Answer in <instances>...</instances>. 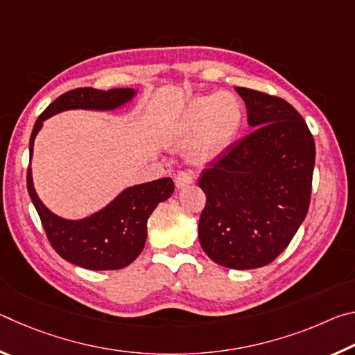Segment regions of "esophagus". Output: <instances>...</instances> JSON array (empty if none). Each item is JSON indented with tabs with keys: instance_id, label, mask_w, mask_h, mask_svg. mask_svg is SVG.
I'll use <instances>...</instances> for the list:
<instances>
[{
	"instance_id": "esophagus-1",
	"label": "esophagus",
	"mask_w": 355,
	"mask_h": 355,
	"mask_svg": "<svg viewBox=\"0 0 355 355\" xmlns=\"http://www.w3.org/2000/svg\"><path fill=\"white\" fill-rule=\"evenodd\" d=\"M194 182V177L189 172H178L175 175V186L177 188H184V186L191 184Z\"/></svg>"
}]
</instances>
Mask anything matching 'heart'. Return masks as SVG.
I'll return each mask as SVG.
<instances>
[{"mask_svg": "<svg viewBox=\"0 0 355 355\" xmlns=\"http://www.w3.org/2000/svg\"><path fill=\"white\" fill-rule=\"evenodd\" d=\"M244 107L230 92L197 97L186 107L178 125V135L189 142V159L197 164L211 163L224 155L241 130Z\"/></svg>", "mask_w": 355, "mask_h": 355, "instance_id": "heart-1", "label": "heart"}]
</instances>
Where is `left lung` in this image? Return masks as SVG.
<instances>
[{
	"label": "left lung",
	"instance_id": "obj_1",
	"mask_svg": "<svg viewBox=\"0 0 355 355\" xmlns=\"http://www.w3.org/2000/svg\"><path fill=\"white\" fill-rule=\"evenodd\" d=\"M236 92L255 130L202 172L199 241L220 266L255 269L286 249L307 216L315 141L284 98L248 87Z\"/></svg>",
	"mask_w": 355,
	"mask_h": 355
}]
</instances>
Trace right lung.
<instances>
[{"label":"right lung","instance_id":"obj_1","mask_svg":"<svg viewBox=\"0 0 355 355\" xmlns=\"http://www.w3.org/2000/svg\"><path fill=\"white\" fill-rule=\"evenodd\" d=\"M133 89L78 87L58 97L35 120L29 155L42 123L53 114L65 110H114L135 97ZM26 186L29 197L37 209L48 241L64 260L92 271H112L133 263L146 245L147 220L159 202L173 192L172 178L131 186L119 194L101 211L81 220H67L53 214L35 194L31 167H28Z\"/></svg>","mask_w":355,"mask_h":355}]
</instances>
